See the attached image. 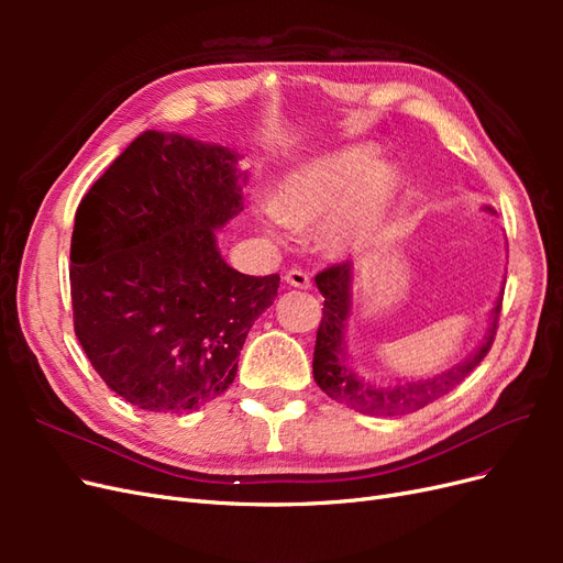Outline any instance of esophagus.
<instances>
[{
	"label": "esophagus",
	"mask_w": 563,
	"mask_h": 563,
	"mask_svg": "<svg viewBox=\"0 0 563 563\" xmlns=\"http://www.w3.org/2000/svg\"><path fill=\"white\" fill-rule=\"evenodd\" d=\"M284 282L288 284V286H296V288H310V275L308 272H302V269H288L286 275H284Z\"/></svg>",
	"instance_id": "obj_1"
}]
</instances>
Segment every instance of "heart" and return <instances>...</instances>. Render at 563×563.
Segmentation results:
<instances>
[{
	"mask_svg": "<svg viewBox=\"0 0 563 563\" xmlns=\"http://www.w3.org/2000/svg\"><path fill=\"white\" fill-rule=\"evenodd\" d=\"M378 150L347 145L298 166L282 185L263 223L277 240L288 228L319 225L331 218L329 240L338 249H362L376 240L399 192V172L376 164Z\"/></svg>",
	"mask_w": 563,
	"mask_h": 563,
	"instance_id": "1",
	"label": "heart"
}]
</instances>
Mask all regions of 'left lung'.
Instances as JSON below:
<instances>
[{"label": "left lung", "mask_w": 563, "mask_h": 563, "mask_svg": "<svg viewBox=\"0 0 563 563\" xmlns=\"http://www.w3.org/2000/svg\"><path fill=\"white\" fill-rule=\"evenodd\" d=\"M486 209L493 211L490 207ZM350 279H352L350 263H335L327 269H321L314 277L317 288L323 296V310H321V323L317 329L312 368H314L317 385L327 391L333 401L345 404L347 408H352V411H360L364 416L387 418V416L413 413L428 404L437 401L439 397L449 395V391L463 383L488 354L493 338H496L503 298H498L496 308L490 312V327L484 343L476 347V352L470 354V360H465L463 364L444 371L441 376H434L428 380H416V383L376 387L360 380L345 362V343H343L345 323L352 308Z\"/></svg>", "instance_id": "8db88e82"}]
</instances>
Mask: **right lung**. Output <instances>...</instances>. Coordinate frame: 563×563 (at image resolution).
<instances>
[{"label":"right lung","mask_w":563,"mask_h":563,"mask_svg":"<svg viewBox=\"0 0 563 563\" xmlns=\"http://www.w3.org/2000/svg\"><path fill=\"white\" fill-rule=\"evenodd\" d=\"M234 164L228 147L145 131L77 207L75 333L98 376L143 411H197L223 395L277 298L279 275H242L216 244L242 211Z\"/></svg>","instance_id":"add662e5"}]
</instances>
